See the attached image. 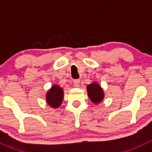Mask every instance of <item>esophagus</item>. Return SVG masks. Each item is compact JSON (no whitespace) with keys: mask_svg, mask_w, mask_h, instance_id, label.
Returning <instances> with one entry per match:
<instances>
[{"mask_svg":"<svg viewBox=\"0 0 152 152\" xmlns=\"http://www.w3.org/2000/svg\"><path fill=\"white\" fill-rule=\"evenodd\" d=\"M73 86H74V87H78L79 86V81L77 80V79H76V80H73Z\"/></svg>","mask_w":152,"mask_h":152,"instance_id":"1","label":"esophagus"}]
</instances>
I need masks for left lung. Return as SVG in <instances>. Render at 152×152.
Instances as JSON below:
<instances>
[{
    "label": "left lung",
    "instance_id": "8db88e82",
    "mask_svg": "<svg viewBox=\"0 0 152 152\" xmlns=\"http://www.w3.org/2000/svg\"><path fill=\"white\" fill-rule=\"evenodd\" d=\"M87 91L90 101L95 104H99L104 100V93L103 89L96 82H93L91 84L87 85Z\"/></svg>",
    "mask_w": 152,
    "mask_h": 152
}]
</instances>
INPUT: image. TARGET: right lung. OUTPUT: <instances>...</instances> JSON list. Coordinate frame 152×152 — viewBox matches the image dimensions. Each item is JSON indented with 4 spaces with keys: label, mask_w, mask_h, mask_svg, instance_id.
I'll return each mask as SVG.
<instances>
[{
    "label": "right lung",
    "mask_w": 152,
    "mask_h": 152,
    "mask_svg": "<svg viewBox=\"0 0 152 152\" xmlns=\"http://www.w3.org/2000/svg\"><path fill=\"white\" fill-rule=\"evenodd\" d=\"M64 98V90L57 85H53L45 95L47 104L53 109H57L62 104Z\"/></svg>",
    "instance_id": "1"
}]
</instances>
